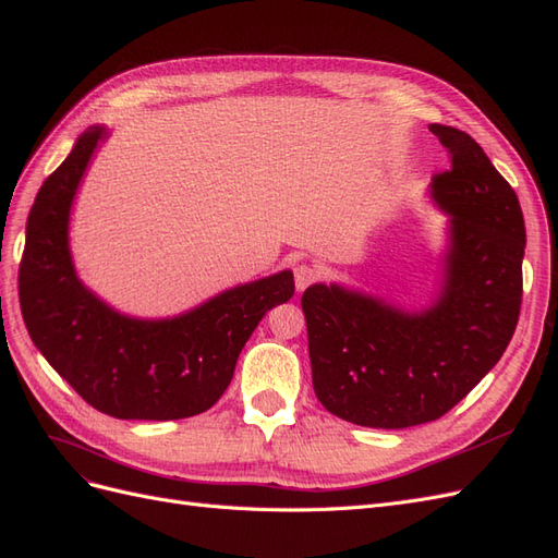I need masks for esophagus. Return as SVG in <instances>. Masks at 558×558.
I'll return each instance as SVG.
<instances>
[{
  "label": "esophagus",
  "instance_id": "esophagus-1",
  "mask_svg": "<svg viewBox=\"0 0 558 558\" xmlns=\"http://www.w3.org/2000/svg\"><path fill=\"white\" fill-rule=\"evenodd\" d=\"M317 278H320V270H317L313 264L294 266V282H296L299 292H304L306 288H311L313 282H317Z\"/></svg>",
  "mask_w": 558,
  "mask_h": 558
}]
</instances>
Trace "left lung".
<instances>
[{"label": "left lung", "mask_w": 558, "mask_h": 558, "mask_svg": "<svg viewBox=\"0 0 558 558\" xmlns=\"http://www.w3.org/2000/svg\"><path fill=\"white\" fill-rule=\"evenodd\" d=\"M429 133L451 158L433 178V198L451 215L437 304L402 313L337 284L301 296L317 400L364 427L441 418L496 367L519 323L526 227L514 189L468 133L441 123Z\"/></svg>", "instance_id": "1"}]
</instances>
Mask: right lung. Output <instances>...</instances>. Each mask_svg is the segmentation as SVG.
<instances>
[{"mask_svg": "<svg viewBox=\"0 0 558 558\" xmlns=\"http://www.w3.org/2000/svg\"><path fill=\"white\" fill-rule=\"evenodd\" d=\"M102 137L93 125L46 182L27 217L19 270L32 341L93 409L125 421H178L208 411L229 388L238 355L266 311L290 301L282 270L241 284L172 320H133L78 282L68 250L70 205Z\"/></svg>", "mask_w": 558, "mask_h": 558, "instance_id": "add662e5", "label": "right lung"}]
</instances>
